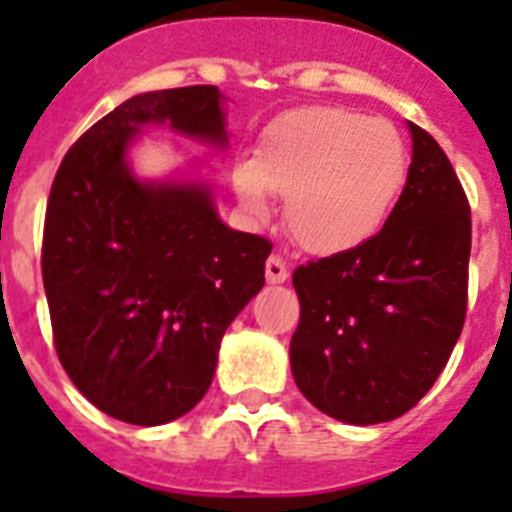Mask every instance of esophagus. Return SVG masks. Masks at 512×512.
<instances>
[{
  "mask_svg": "<svg viewBox=\"0 0 512 512\" xmlns=\"http://www.w3.org/2000/svg\"><path fill=\"white\" fill-rule=\"evenodd\" d=\"M265 279H268V284H284L289 279L287 263L281 257H268V263H265Z\"/></svg>",
  "mask_w": 512,
  "mask_h": 512,
  "instance_id": "1",
  "label": "esophagus"
}]
</instances>
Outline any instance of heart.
I'll return each instance as SVG.
<instances>
[{
	"instance_id": "obj_1",
	"label": "heart",
	"mask_w": 512,
	"mask_h": 512,
	"mask_svg": "<svg viewBox=\"0 0 512 512\" xmlns=\"http://www.w3.org/2000/svg\"><path fill=\"white\" fill-rule=\"evenodd\" d=\"M409 146L388 119L348 108H297L273 119L255 159L233 167L236 199L249 217L271 215L268 191L287 196L289 231L308 252L364 247L393 215L409 180Z\"/></svg>"
}]
</instances>
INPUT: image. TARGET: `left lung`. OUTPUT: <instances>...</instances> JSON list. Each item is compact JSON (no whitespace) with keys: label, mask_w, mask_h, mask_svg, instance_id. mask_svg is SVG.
<instances>
[{"label":"left lung","mask_w":512,"mask_h":512,"mask_svg":"<svg viewBox=\"0 0 512 512\" xmlns=\"http://www.w3.org/2000/svg\"><path fill=\"white\" fill-rule=\"evenodd\" d=\"M409 180L372 241L300 265L289 342L297 388L319 412L377 425L409 412L446 366L468 308L470 207L452 164L417 124Z\"/></svg>","instance_id":"8db88e82"}]
</instances>
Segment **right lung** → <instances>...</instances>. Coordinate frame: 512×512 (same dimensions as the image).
<instances>
[{
  "label": "right lung",
  "mask_w": 512,
  "mask_h": 512,
  "mask_svg": "<svg viewBox=\"0 0 512 512\" xmlns=\"http://www.w3.org/2000/svg\"><path fill=\"white\" fill-rule=\"evenodd\" d=\"M143 127L223 151L225 95L212 84L140 92L68 148L47 201L42 279L79 393L154 428L204 398L225 329L263 289L271 241L223 223L201 162L140 177L130 151Z\"/></svg>",
  "instance_id": "obj_1"
}]
</instances>
